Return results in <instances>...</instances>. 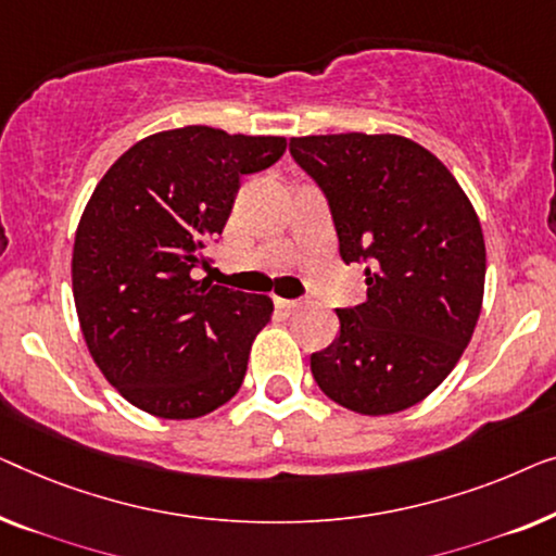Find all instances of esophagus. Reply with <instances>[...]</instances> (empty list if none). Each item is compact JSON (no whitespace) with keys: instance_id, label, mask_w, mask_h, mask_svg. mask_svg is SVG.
Masks as SVG:
<instances>
[{"instance_id":"esophagus-1","label":"esophagus","mask_w":556,"mask_h":556,"mask_svg":"<svg viewBox=\"0 0 556 556\" xmlns=\"http://www.w3.org/2000/svg\"><path fill=\"white\" fill-rule=\"evenodd\" d=\"M275 304H277V307L279 309H296V307H302V300H281V296H275Z\"/></svg>"}]
</instances>
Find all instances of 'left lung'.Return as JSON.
<instances>
[{
	"label": "left lung",
	"instance_id": "8db88e82",
	"mask_svg": "<svg viewBox=\"0 0 556 556\" xmlns=\"http://www.w3.org/2000/svg\"><path fill=\"white\" fill-rule=\"evenodd\" d=\"M289 153L325 193L342 262L365 264L367 285L363 304L338 309V338L312 353V375L355 413L410 408L456 367L479 319V216L451 170L408 138L304 136Z\"/></svg>",
	"mask_w": 556,
	"mask_h": 556
}]
</instances>
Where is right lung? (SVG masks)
Here are the masks:
<instances>
[{
	"mask_svg": "<svg viewBox=\"0 0 556 556\" xmlns=\"http://www.w3.org/2000/svg\"><path fill=\"white\" fill-rule=\"evenodd\" d=\"M285 148L279 136L186 125L140 140L92 191L75 233V307L92 359L136 408L199 418L241 388L271 300L211 285L199 269L241 176Z\"/></svg>",
	"mask_w": 556,
	"mask_h": 556,
	"instance_id": "add662e5",
	"label": "right lung"
}]
</instances>
